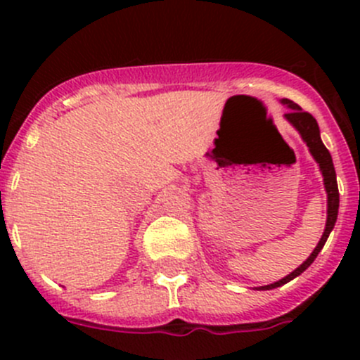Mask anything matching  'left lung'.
<instances>
[{"instance_id": "8db88e82", "label": "left lung", "mask_w": 360, "mask_h": 360, "mask_svg": "<svg viewBox=\"0 0 360 360\" xmlns=\"http://www.w3.org/2000/svg\"><path fill=\"white\" fill-rule=\"evenodd\" d=\"M282 104H285V106L291 110L284 115L285 120H288L294 129L300 132V136L303 137V141L307 143L308 150H310L311 157L315 158V162H317L319 167H321L322 177H324L326 193H328V221H326V230H324V233H322L321 240H319L317 248H315L314 252L308 256V259L304 261L303 264H300V266H297L292 274H289L288 277L282 278V281L274 282V284H270V285H261V288H257V289H261V291H268V289H275V288H281V285L288 284L289 281H292V278H296L297 275L303 274V271L307 270L311 263H314L315 257L319 256V252H321L322 248H324L329 233H331L333 228H335V223L338 219V207H340V191H338L336 170H335V165H333L331 153H329L328 148L324 146V143H322V139H321V130H319L317 120H315L310 112L301 110V108L297 106L296 103H292V101L282 99Z\"/></svg>"}]
</instances>
